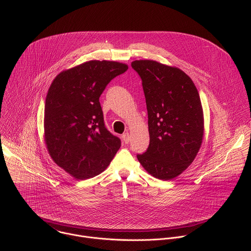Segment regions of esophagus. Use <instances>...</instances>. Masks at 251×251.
I'll return each instance as SVG.
<instances>
[{
	"instance_id": "34e87169",
	"label": "esophagus",
	"mask_w": 251,
	"mask_h": 251,
	"mask_svg": "<svg viewBox=\"0 0 251 251\" xmlns=\"http://www.w3.org/2000/svg\"><path fill=\"white\" fill-rule=\"evenodd\" d=\"M122 139H123V141L126 143H129V141H130V136H129V133H125V134H123L122 135Z\"/></svg>"
}]
</instances>
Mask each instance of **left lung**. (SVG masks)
Returning a JSON list of instances; mask_svg holds the SVG:
<instances>
[{
	"label": "left lung",
	"mask_w": 251,
	"mask_h": 251,
	"mask_svg": "<svg viewBox=\"0 0 251 251\" xmlns=\"http://www.w3.org/2000/svg\"><path fill=\"white\" fill-rule=\"evenodd\" d=\"M142 79L150 144L137 155L150 175L163 181L180 176L197 157L204 133L203 111L192 78L176 66L152 59L131 63Z\"/></svg>",
	"instance_id": "obj_1"
}]
</instances>
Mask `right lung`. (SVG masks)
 I'll use <instances>...</instances> for the list:
<instances>
[{
  "mask_svg": "<svg viewBox=\"0 0 251 251\" xmlns=\"http://www.w3.org/2000/svg\"><path fill=\"white\" fill-rule=\"evenodd\" d=\"M126 63L89 60L65 69L52 80L45 106V141L52 161L76 180L109 166L121 147L105 128L99 97Z\"/></svg>",
  "mask_w": 251,
  "mask_h": 251,
  "instance_id": "add662e5",
  "label": "right lung"
}]
</instances>
